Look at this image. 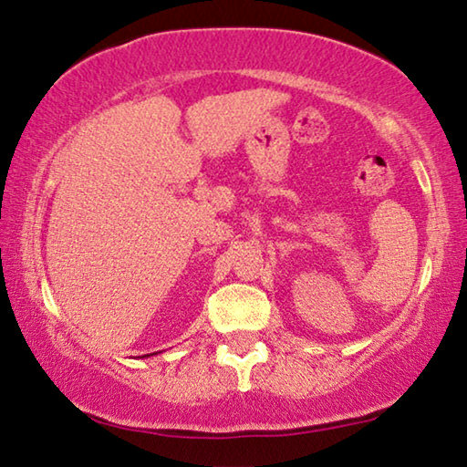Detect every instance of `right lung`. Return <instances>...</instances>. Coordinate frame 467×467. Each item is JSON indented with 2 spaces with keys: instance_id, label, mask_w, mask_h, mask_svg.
I'll use <instances>...</instances> for the list:
<instances>
[{
  "instance_id": "right-lung-1",
  "label": "right lung",
  "mask_w": 467,
  "mask_h": 467,
  "mask_svg": "<svg viewBox=\"0 0 467 467\" xmlns=\"http://www.w3.org/2000/svg\"><path fill=\"white\" fill-rule=\"evenodd\" d=\"M150 355H155V353H150ZM150 355H143V358H150Z\"/></svg>"
}]
</instances>
